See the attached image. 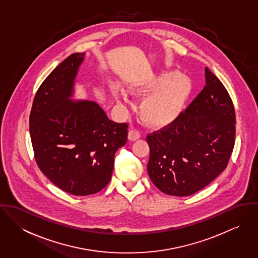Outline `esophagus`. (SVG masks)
Instances as JSON below:
<instances>
[{
    "label": "esophagus",
    "instance_id": "obj_1",
    "mask_svg": "<svg viewBox=\"0 0 258 258\" xmlns=\"http://www.w3.org/2000/svg\"><path fill=\"white\" fill-rule=\"evenodd\" d=\"M140 137H141V134H140V132L137 131V130L132 129V130H130L129 133H128V139H129L130 141L138 140Z\"/></svg>",
    "mask_w": 258,
    "mask_h": 258
}]
</instances>
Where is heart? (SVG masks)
Here are the masks:
<instances>
[{
  "instance_id": "heart-1",
  "label": "heart",
  "mask_w": 258,
  "mask_h": 258,
  "mask_svg": "<svg viewBox=\"0 0 258 258\" xmlns=\"http://www.w3.org/2000/svg\"><path fill=\"white\" fill-rule=\"evenodd\" d=\"M190 92V80L177 72L155 74L129 87L131 95H147L139 105V113L141 119L154 128H163L175 122L184 110ZM112 93L117 100L122 99L118 88L113 87Z\"/></svg>"
}]
</instances>
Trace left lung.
I'll list each match as a JSON object with an SVG mask.
<instances>
[{"label": "left lung", "mask_w": 258, "mask_h": 258, "mask_svg": "<svg viewBox=\"0 0 258 258\" xmlns=\"http://www.w3.org/2000/svg\"><path fill=\"white\" fill-rule=\"evenodd\" d=\"M206 86L172 124L147 136V170L161 191L187 197L226 168L235 139V113L221 80L206 68Z\"/></svg>", "instance_id": "obj_1"}]
</instances>
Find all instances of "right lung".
<instances>
[{"instance_id":"1","label":"right lung","mask_w":258,"mask_h":258,"mask_svg":"<svg viewBox=\"0 0 258 258\" xmlns=\"http://www.w3.org/2000/svg\"><path fill=\"white\" fill-rule=\"evenodd\" d=\"M84 54L73 53L43 80L30 115L39 170L74 196L96 194L107 185L114 155L128 135V124L111 121L96 102L70 99Z\"/></svg>"}]
</instances>
